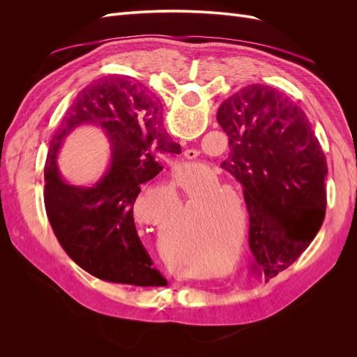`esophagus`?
Returning a JSON list of instances; mask_svg holds the SVG:
<instances>
[{"mask_svg": "<svg viewBox=\"0 0 357 357\" xmlns=\"http://www.w3.org/2000/svg\"><path fill=\"white\" fill-rule=\"evenodd\" d=\"M185 156H186V159L192 160V159H195V156H197V152H193V150H188V152L185 153Z\"/></svg>", "mask_w": 357, "mask_h": 357, "instance_id": "esophagus-1", "label": "esophagus"}]
</instances>
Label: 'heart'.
I'll use <instances>...</instances> for the list:
<instances>
[{"label":"heart","mask_w":357,"mask_h":357,"mask_svg":"<svg viewBox=\"0 0 357 357\" xmlns=\"http://www.w3.org/2000/svg\"><path fill=\"white\" fill-rule=\"evenodd\" d=\"M207 186H211V189L204 190L193 201L188 222L201 240L205 243H214L218 241L220 228L229 219L228 204L219 197L225 195V193L235 195V192L228 188H213L219 186V180L215 177H211L207 181ZM176 205L177 197L174 190L165 186L150 197L139 199L135 205V213L143 223L152 225L160 234H165L174 226Z\"/></svg>","instance_id":"obj_1"}]
</instances>
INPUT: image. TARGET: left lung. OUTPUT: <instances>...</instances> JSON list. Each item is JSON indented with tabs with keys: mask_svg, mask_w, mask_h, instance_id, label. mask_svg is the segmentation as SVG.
Returning <instances> with one entry per match:
<instances>
[{
	"mask_svg": "<svg viewBox=\"0 0 357 357\" xmlns=\"http://www.w3.org/2000/svg\"><path fill=\"white\" fill-rule=\"evenodd\" d=\"M218 122L229 138L220 167L243 185L252 269L266 278L294 264L326 213L328 164L305 113L280 91L248 84L225 100Z\"/></svg>",
	"mask_w": 357,
	"mask_h": 357,
	"instance_id": "1",
	"label": "left lung"
}]
</instances>
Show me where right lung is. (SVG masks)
<instances>
[{"label": "right lung", "instance_id": "add662e5", "mask_svg": "<svg viewBox=\"0 0 357 357\" xmlns=\"http://www.w3.org/2000/svg\"><path fill=\"white\" fill-rule=\"evenodd\" d=\"M158 98L123 75H105L83 88L53 135L45 168V207L66 253L84 271L110 283L167 286L139 240L134 204L143 183L162 171V155L180 144L162 131ZM82 123L101 126L109 137L112 164L92 188L68 185L56 156L65 137Z\"/></svg>", "mask_w": 357, "mask_h": 357}]
</instances>
